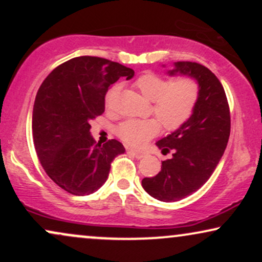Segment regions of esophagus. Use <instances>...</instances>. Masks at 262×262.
I'll return each instance as SVG.
<instances>
[{"label":"esophagus","mask_w":262,"mask_h":262,"mask_svg":"<svg viewBox=\"0 0 262 262\" xmlns=\"http://www.w3.org/2000/svg\"><path fill=\"white\" fill-rule=\"evenodd\" d=\"M127 150H128V152H130V154H133V155H134L135 158H137V159H141V158H144V156H145V152H143V151H139V150L130 149V148H128Z\"/></svg>","instance_id":"esophagus-1"}]
</instances>
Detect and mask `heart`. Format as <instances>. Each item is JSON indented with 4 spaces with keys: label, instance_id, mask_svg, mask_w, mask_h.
Masks as SVG:
<instances>
[{
    "label": "heart",
    "instance_id": "heart-1",
    "mask_svg": "<svg viewBox=\"0 0 262 262\" xmlns=\"http://www.w3.org/2000/svg\"><path fill=\"white\" fill-rule=\"evenodd\" d=\"M134 86L145 100L152 102V112L167 130H175L191 118L200 97V83L191 76L170 81L146 73L135 80ZM116 91L114 87L108 93L107 103ZM159 121H125L117 128V134L129 145L141 146L160 132Z\"/></svg>",
    "mask_w": 262,
    "mask_h": 262
}]
</instances>
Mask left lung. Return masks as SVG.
<instances>
[{
  "label": "left lung",
  "instance_id": "left-lung-1",
  "mask_svg": "<svg viewBox=\"0 0 262 262\" xmlns=\"http://www.w3.org/2000/svg\"><path fill=\"white\" fill-rule=\"evenodd\" d=\"M186 75L200 83L193 114L185 124L156 143L172 158L161 162V171L145 177L141 186L151 197L175 202L189 196L208 181L224 154L230 135V112L221 81L206 66L177 61L169 75Z\"/></svg>",
  "mask_w": 262,
  "mask_h": 262
}]
</instances>
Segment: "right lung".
<instances>
[{"instance_id": "add662e5", "label": "right lung", "mask_w": 262, "mask_h": 262, "mask_svg": "<svg viewBox=\"0 0 262 262\" xmlns=\"http://www.w3.org/2000/svg\"><path fill=\"white\" fill-rule=\"evenodd\" d=\"M134 70L119 62L77 56L59 65L39 87L32 130L38 159L47 175L75 196H87L107 181L111 162L125 151L118 140L100 145L90 121L104 112L108 87Z\"/></svg>"}]
</instances>
